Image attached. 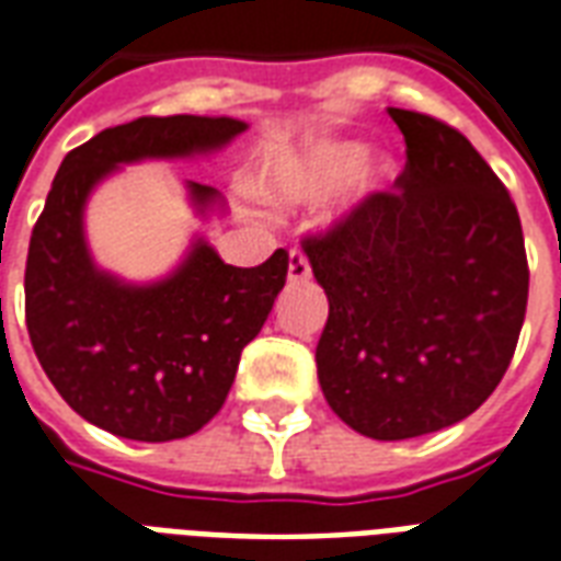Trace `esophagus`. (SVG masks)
I'll return each instance as SVG.
<instances>
[{
    "label": "esophagus",
    "mask_w": 561,
    "mask_h": 561,
    "mask_svg": "<svg viewBox=\"0 0 561 561\" xmlns=\"http://www.w3.org/2000/svg\"><path fill=\"white\" fill-rule=\"evenodd\" d=\"M309 276H312L309 259L302 255L300 249H291V255H288V282H306Z\"/></svg>",
    "instance_id": "1"
}]
</instances>
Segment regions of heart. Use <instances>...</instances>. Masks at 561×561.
<instances>
[{
	"label": "heart",
	"instance_id": "1",
	"mask_svg": "<svg viewBox=\"0 0 561 561\" xmlns=\"http://www.w3.org/2000/svg\"><path fill=\"white\" fill-rule=\"evenodd\" d=\"M396 175V163L363 145L342 139H314L276 153L255 178L261 196L282 207L314 205L339 186V205H359L380 193Z\"/></svg>",
	"mask_w": 561,
	"mask_h": 561
}]
</instances>
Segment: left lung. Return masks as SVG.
<instances>
[{
    "label": "left lung",
    "instance_id": "left-lung-1",
    "mask_svg": "<svg viewBox=\"0 0 561 561\" xmlns=\"http://www.w3.org/2000/svg\"><path fill=\"white\" fill-rule=\"evenodd\" d=\"M408 142L396 193L306 238L330 318L314 351L323 398L371 439L449 428L512 363L529 297L508 190L455 127L389 106Z\"/></svg>",
    "mask_w": 561,
    "mask_h": 561
}]
</instances>
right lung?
<instances>
[{"instance_id": "add662e5", "label": "right lung", "mask_w": 561, "mask_h": 561, "mask_svg": "<svg viewBox=\"0 0 561 561\" xmlns=\"http://www.w3.org/2000/svg\"><path fill=\"white\" fill-rule=\"evenodd\" d=\"M247 130L228 115L136 118L61 160L26 259V327L49 383L85 422L115 437L169 443L226 404L243 347L285 288L288 252L231 267L205 238L157 282H127L91 259L85 205L122 165L226 148ZM198 217L226 214L214 186L186 181Z\"/></svg>"}]
</instances>
